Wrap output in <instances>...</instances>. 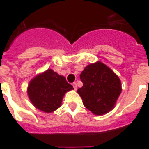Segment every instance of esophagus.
<instances>
[{"instance_id":"esophagus-1","label":"esophagus","mask_w":149,"mask_h":149,"mask_svg":"<svg viewBox=\"0 0 149 149\" xmlns=\"http://www.w3.org/2000/svg\"><path fill=\"white\" fill-rule=\"evenodd\" d=\"M72 86H73V88H74L75 91H77V83H73V84H72Z\"/></svg>"}]
</instances>
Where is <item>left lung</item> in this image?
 <instances>
[{
  "mask_svg": "<svg viewBox=\"0 0 149 149\" xmlns=\"http://www.w3.org/2000/svg\"><path fill=\"white\" fill-rule=\"evenodd\" d=\"M83 86L77 93L95 115H104L115 106L122 88L119 77L100 61L86 65L79 76Z\"/></svg>",
  "mask_w": 149,
  "mask_h": 149,
  "instance_id": "1",
  "label": "left lung"
}]
</instances>
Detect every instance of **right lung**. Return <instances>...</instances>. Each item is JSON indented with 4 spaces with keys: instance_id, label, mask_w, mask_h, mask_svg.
<instances>
[{
    "instance_id": "1",
    "label": "right lung",
    "mask_w": 149,
    "mask_h": 149,
    "mask_svg": "<svg viewBox=\"0 0 149 149\" xmlns=\"http://www.w3.org/2000/svg\"><path fill=\"white\" fill-rule=\"evenodd\" d=\"M73 90L65 77L52 69L38 73L29 82L27 93L33 106L45 113H52L62 105L66 92Z\"/></svg>"
}]
</instances>
